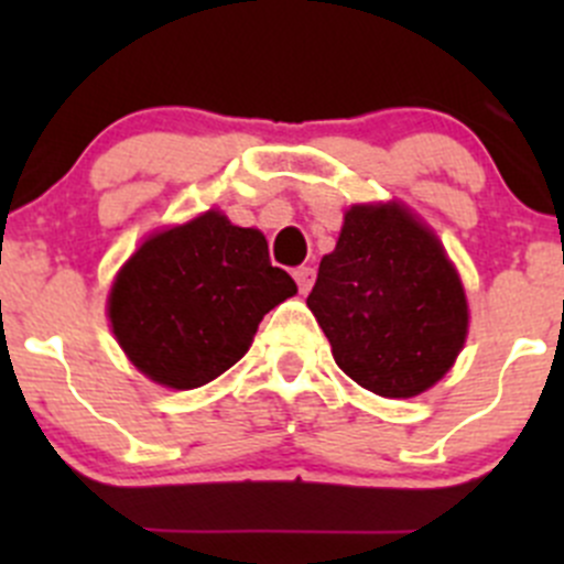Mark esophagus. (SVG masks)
Returning a JSON list of instances; mask_svg holds the SVG:
<instances>
[{
	"mask_svg": "<svg viewBox=\"0 0 564 564\" xmlns=\"http://www.w3.org/2000/svg\"><path fill=\"white\" fill-rule=\"evenodd\" d=\"M314 278H316L314 267H297V270H294V281H297L300 294H305L311 286H314Z\"/></svg>",
	"mask_w": 564,
	"mask_h": 564,
	"instance_id": "esophagus-1",
	"label": "esophagus"
}]
</instances>
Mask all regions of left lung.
<instances>
[{"label": "left lung", "mask_w": 564, "mask_h": 564, "mask_svg": "<svg viewBox=\"0 0 564 564\" xmlns=\"http://www.w3.org/2000/svg\"><path fill=\"white\" fill-rule=\"evenodd\" d=\"M346 377L384 398L440 382L466 338V297L440 240L398 204L351 207L308 294Z\"/></svg>", "instance_id": "8db88e82"}]
</instances>
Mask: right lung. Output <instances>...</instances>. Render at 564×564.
<instances>
[{
	"label": "right lung",
	"instance_id": "obj_1",
	"mask_svg": "<svg viewBox=\"0 0 564 564\" xmlns=\"http://www.w3.org/2000/svg\"><path fill=\"white\" fill-rule=\"evenodd\" d=\"M292 294L297 283L272 267L261 231L204 213L130 256L113 281L108 318L139 371L193 390L229 371L267 311Z\"/></svg>",
	"mask_w": 564,
	"mask_h": 564
}]
</instances>
